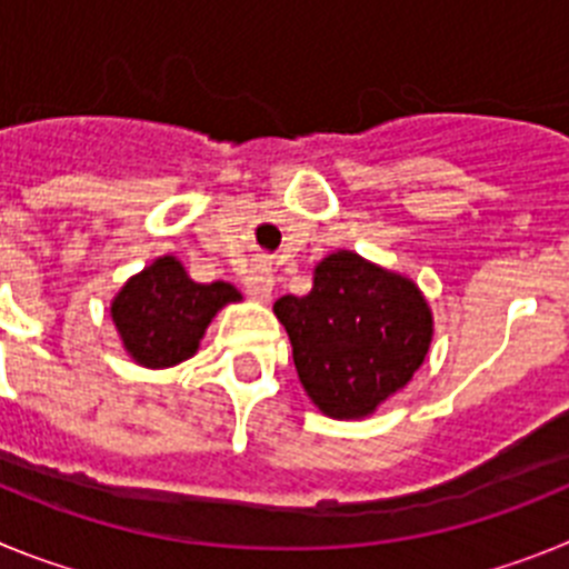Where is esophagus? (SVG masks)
Wrapping results in <instances>:
<instances>
[{
	"mask_svg": "<svg viewBox=\"0 0 569 569\" xmlns=\"http://www.w3.org/2000/svg\"><path fill=\"white\" fill-rule=\"evenodd\" d=\"M244 290H248L250 299L270 301V296H273V273H270V268L259 264V268L248 270V276H244Z\"/></svg>",
	"mask_w": 569,
	"mask_h": 569,
	"instance_id": "obj_1",
	"label": "esophagus"
}]
</instances>
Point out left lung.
<instances>
[{
    "label": "left lung",
    "mask_w": 569,
    "mask_h": 569,
    "mask_svg": "<svg viewBox=\"0 0 569 569\" xmlns=\"http://www.w3.org/2000/svg\"><path fill=\"white\" fill-rule=\"evenodd\" d=\"M293 345L296 373L330 419H365L425 361L433 316L413 281L339 250L313 270L308 296L273 305Z\"/></svg>",
    "instance_id": "obj_1"
}]
</instances>
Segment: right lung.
<instances>
[{
    "instance_id": "right-lung-1",
    "label": "right lung",
    "mask_w": 569,
    "mask_h": 569,
    "mask_svg": "<svg viewBox=\"0 0 569 569\" xmlns=\"http://www.w3.org/2000/svg\"><path fill=\"white\" fill-rule=\"evenodd\" d=\"M239 299L241 293L228 281L199 284L176 256H162L124 281L110 316L130 359L159 370L190 359L210 319Z\"/></svg>"
}]
</instances>
